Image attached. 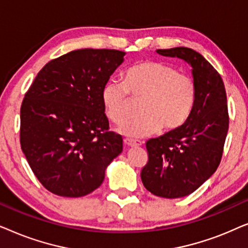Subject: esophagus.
Instances as JSON below:
<instances>
[{"label": "esophagus", "mask_w": 248, "mask_h": 248, "mask_svg": "<svg viewBox=\"0 0 248 248\" xmlns=\"http://www.w3.org/2000/svg\"><path fill=\"white\" fill-rule=\"evenodd\" d=\"M124 144L126 145V147L133 148V147H140V145H142V142L134 141V140H130V139H125V140H124Z\"/></svg>", "instance_id": "34e87169"}]
</instances>
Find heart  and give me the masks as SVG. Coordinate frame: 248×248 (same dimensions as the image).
Returning a JSON list of instances; mask_svg holds the SVG:
<instances>
[{
	"mask_svg": "<svg viewBox=\"0 0 248 248\" xmlns=\"http://www.w3.org/2000/svg\"><path fill=\"white\" fill-rule=\"evenodd\" d=\"M131 97L141 100L139 116L121 127L131 138H143L158 130L171 132L183 126L196 103L195 81L176 67L158 61H141L124 73L123 82L107 81L101 89L106 116L122 124L131 115Z\"/></svg>",
	"mask_w": 248,
	"mask_h": 248,
	"instance_id": "1",
	"label": "heart"
}]
</instances>
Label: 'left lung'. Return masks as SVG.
<instances>
[{"instance_id":"8db88e82","label":"left lung","mask_w":248,"mask_h":248,"mask_svg":"<svg viewBox=\"0 0 248 248\" xmlns=\"http://www.w3.org/2000/svg\"><path fill=\"white\" fill-rule=\"evenodd\" d=\"M157 53L188 63L198 90L186 123L145 143L149 159L141 171L144 187L160 198L177 199L196 191L218 168L229 126L228 106L221 77L201 54L187 47Z\"/></svg>"}]
</instances>
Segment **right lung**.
I'll return each instance as SVG.
<instances>
[{
    "mask_svg": "<svg viewBox=\"0 0 248 248\" xmlns=\"http://www.w3.org/2000/svg\"><path fill=\"white\" fill-rule=\"evenodd\" d=\"M124 55L116 49L72 50L47 63L26 93L21 149L33 174L54 194H89L123 151L121 135L108 131L101 89Z\"/></svg>",
    "mask_w": 248,
    "mask_h": 248,
    "instance_id": "1",
    "label": "right lung"
}]
</instances>
